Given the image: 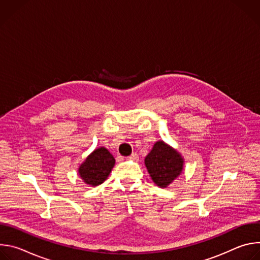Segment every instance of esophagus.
I'll return each mask as SVG.
<instances>
[{"label":"esophagus","mask_w":260,"mask_h":260,"mask_svg":"<svg viewBox=\"0 0 260 260\" xmlns=\"http://www.w3.org/2000/svg\"><path fill=\"white\" fill-rule=\"evenodd\" d=\"M128 159H131V160H134V161H138V159H139V156H138V154H137V153H133L131 156H128Z\"/></svg>","instance_id":"1"}]
</instances>
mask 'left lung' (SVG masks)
I'll return each mask as SVG.
<instances>
[{
    "label": "left lung",
    "instance_id": "left-lung-1",
    "mask_svg": "<svg viewBox=\"0 0 260 260\" xmlns=\"http://www.w3.org/2000/svg\"><path fill=\"white\" fill-rule=\"evenodd\" d=\"M183 165L184 159L181 154L164 141H157L145 157L148 173L157 186L162 188L168 187L180 176Z\"/></svg>",
    "mask_w": 260,
    "mask_h": 260
}]
</instances>
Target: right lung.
Returning <instances> with one entry per match:
<instances>
[{"instance_id":"obj_1","label":"right lung","mask_w":260,"mask_h":260,"mask_svg":"<svg viewBox=\"0 0 260 260\" xmlns=\"http://www.w3.org/2000/svg\"><path fill=\"white\" fill-rule=\"evenodd\" d=\"M115 165V158L105 147H100L90 153L80 165L78 173L90 186H98L110 175Z\"/></svg>"}]
</instances>
